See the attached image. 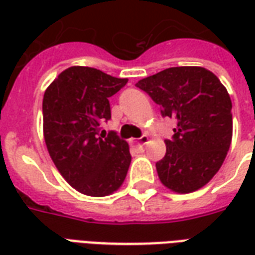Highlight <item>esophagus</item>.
Instances as JSON below:
<instances>
[{"label": "esophagus", "mask_w": 255, "mask_h": 255, "mask_svg": "<svg viewBox=\"0 0 255 255\" xmlns=\"http://www.w3.org/2000/svg\"><path fill=\"white\" fill-rule=\"evenodd\" d=\"M136 142V144H146L147 142H149V136H146V135H143V136H140L139 139H136L135 140Z\"/></svg>", "instance_id": "esophagus-1"}]
</instances>
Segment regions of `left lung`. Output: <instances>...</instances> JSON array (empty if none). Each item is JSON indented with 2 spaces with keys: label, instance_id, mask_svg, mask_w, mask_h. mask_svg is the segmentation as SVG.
<instances>
[{
  "label": "left lung",
  "instance_id": "obj_1",
  "mask_svg": "<svg viewBox=\"0 0 255 255\" xmlns=\"http://www.w3.org/2000/svg\"><path fill=\"white\" fill-rule=\"evenodd\" d=\"M177 123L165 157L155 164L161 183L177 194L197 191L223 165L232 139V102L219 78L202 67H173L139 80Z\"/></svg>",
  "mask_w": 255,
  "mask_h": 255
}]
</instances>
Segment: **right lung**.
<instances>
[{"label":"right lung","mask_w":255,"mask_h":255,"mask_svg":"<svg viewBox=\"0 0 255 255\" xmlns=\"http://www.w3.org/2000/svg\"><path fill=\"white\" fill-rule=\"evenodd\" d=\"M128 79L90 67H71L43 95V136L54 165L75 190L105 197L122 187L131 164L129 147L116 132L100 133L111 119L109 97Z\"/></svg>","instance_id":"obj_1"}]
</instances>
